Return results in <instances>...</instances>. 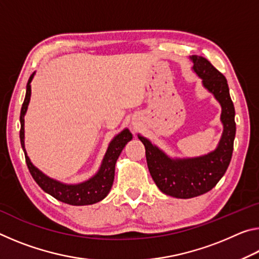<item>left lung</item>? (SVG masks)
Segmentation results:
<instances>
[{"mask_svg":"<svg viewBox=\"0 0 259 259\" xmlns=\"http://www.w3.org/2000/svg\"><path fill=\"white\" fill-rule=\"evenodd\" d=\"M192 71L202 80L205 90L222 107L223 134L217 147L207 154L195 157H171L138 135L145 146L146 161L153 181L159 190L177 199H191L209 192L224 176L232 159L235 138V111L225 76L210 61L201 56H191Z\"/></svg>","mask_w":259,"mask_h":259,"instance_id":"1","label":"left lung"}]
</instances>
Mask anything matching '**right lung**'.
Segmentation results:
<instances>
[{"instance_id":"add662e5","label":"right lung","mask_w":259,"mask_h":259,"mask_svg":"<svg viewBox=\"0 0 259 259\" xmlns=\"http://www.w3.org/2000/svg\"><path fill=\"white\" fill-rule=\"evenodd\" d=\"M34 75L35 72L30 75L27 85H26V95L20 111L19 135L20 144L25 153L26 163H27L30 175L43 191L54 196L55 199L61 201V202L72 205H88L99 202V201L106 198L109 191H111L114 182V174H115L116 160L119 159L126 143L133 139V134L130 133L128 128L117 134L109 143L98 171L84 182L77 184H65L47 176L45 172H42L40 169L32 163L25 148V114L27 112L30 100V94H32L30 83L33 81Z\"/></svg>"}]
</instances>
